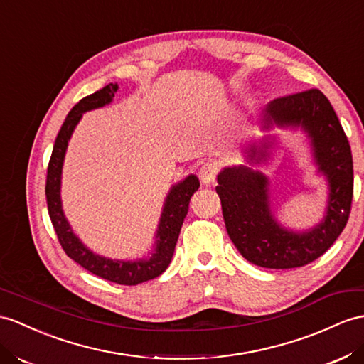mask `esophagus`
Listing matches in <instances>:
<instances>
[{"label": "esophagus", "mask_w": 364, "mask_h": 364, "mask_svg": "<svg viewBox=\"0 0 364 364\" xmlns=\"http://www.w3.org/2000/svg\"><path fill=\"white\" fill-rule=\"evenodd\" d=\"M218 171H219V166L216 164H213V162L203 164L200 166V170H199L200 181L203 183H213V182H215V179H216Z\"/></svg>", "instance_id": "esophagus-1"}]
</instances>
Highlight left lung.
<instances>
[{
  "instance_id": "1",
  "label": "left lung",
  "mask_w": 364,
  "mask_h": 364,
  "mask_svg": "<svg viewBox=\"0 0 364 364\" xmlns=\"http://www.w3.org/2000/svg\"><path fill=\"white\" fill-rule=\"evenodd\" d=\"M265 111L269 122L301 125L309 132L316 162L331 183L327 216L309 233L281 228L270 213L267 179L247 166L220 173L216 193L228 236L247 261L264 269L303 267L329 250L348 224L353 198L350 145L331 102L316 87L278 97Z\"/></svg>"
}]
</instances>
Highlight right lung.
<instances>
[{"mask_svg": "<svg viewBox=\"0 0 364 364\" xmlns=\"http://www.w3.org/2000/svg\"><path fill=\"white\" fill-rule=\"evenodd\" d=\"M117 83L106 85L102 90L95 91L91 95L83 97L73 109L66 115V120L58 131L55 139L54 149H52L50 161L48 165V177H46V200L48 210L52 220V225L58 237L60 245L70 259H74L77 264L82 265L83 269L91 272L97 277H100L106 281L115 282L122 286H136L140 282L157 278L162 274L168 265L171 262L174 247L179 237L183 219L188 213L190 199L199 188V181L196 176H190L181 182L179 185L173 187L165 202L164 213L161 218V224L157 230V247L156 253L148 261H137V262H123V261H111L97 256L90 252L86 247L78 241V237L73 233L68 220L61 210L60 200V177H61V166H63V159L66 153L68 141L70 134L82 119L85 111L109 103L114 94L117 92Z\"/></svg>", "mask_w": 364, "mask_h": 364, "instance_id": "1", "label": "right lung"}]
</instances>
